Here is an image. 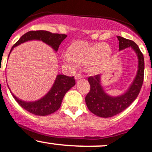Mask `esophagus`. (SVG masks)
<instances>
[{"label": "esophagus", "mask_w": 152, "mask_h": 152, "mask_svg": "<svg viewBox=\"0 0 152 152\" xmlns=\"http://www.w3.org/2000/svg\"><path fill=\"white\" fill-rule=\"evenodd\" d=\"M83 75L81 74V73H77V74H76V76H75V79H76V80H79V79H82V78H83Z\"/></svg>", "instance_id": "1"}]
</instances>
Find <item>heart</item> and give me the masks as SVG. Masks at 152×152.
Segmentation results:
<instances>
[{
	"label": "heart",
	"mask_w": 152,
	"mask_h": 152,
	"mask_svg": "<svg viewBox=\"0 0 152 152\" xmlns=\"http://www.w3.org/2000/svg\"><path fill=\"white\" fill-rule=\"evenodd\" d=\"M112 50L106 43L89 45L84 41H76L68 47L65 60L73 66L87 65L89 72L97 74L110 64Z\"/></svg>",
	"instance_id": "1"
}]
</instances>
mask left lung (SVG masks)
I'll return each instance as SVG.
<instances>
[{"label": "left lung", "mask_w": 152, "mask_h": 152, "mask_svg": "<svg viewBox=\"0 0 152 152\" xmlns=\"http://www.w3.org/2000/svg\"><path fill=\"white\" fill-rule=\"evenodd\" d=\"M119 41V50L132 47L138 56V71L137 76L128 90L123 95L113 97L107 95L100 86V75L89 76L90 91L86 97V103L93 114L103 118H110L127 109L135 100L141 90L144 79V57L136 42L122 37H117Z\"/></svg>", "instance_id": "1"}]
</instances>
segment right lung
Instances as JSON below:
<instances>
[{
  "label": "right lung",
  "mask_w": 152,
  "mask_h": 152,
  "mask_svg": "<svg viewBox=\"0 0 152 152\" xmlns=\"http://www.w3.org/2000/svg\"><path fill=\"white\" fill-rule=\"evenodd\" d=\"M64 34H52L46 31H31L22 35L11 49L15 46L31 39H39L52 46L55 51H58L60 44L66 37ZM10 51V52H11ZM76 84L74 76H67L65 75H58L51 90L46 95L40 100L35 102H25L13 96L14 99L22 108L29 113L36 115H48L55 113L60 108L62 100L65 94Z\"/></svg>",
  "instance_id": "right-lung-1"
}]
</instances>
